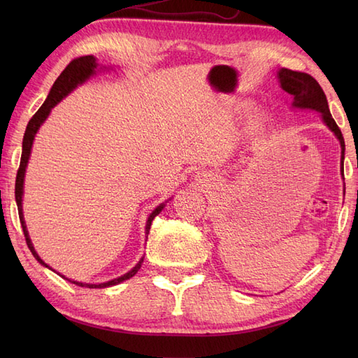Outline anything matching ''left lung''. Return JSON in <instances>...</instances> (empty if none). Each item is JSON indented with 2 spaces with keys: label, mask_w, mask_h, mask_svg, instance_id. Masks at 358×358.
Returning a JSON list of instances; mask_svg holds the SVG:
<instances>
[{
  "label": "left lung",
  "mask_w": 358,
  "mask_h": 358,
  "mask_svg": "<svg viewBox=\"0 0 358 358\" xmlns=\"http://www.w3.org/2000/svg\"><path fill=\"white\" fill-rule=\"evenodd\" d=\"M277 78L280 81V87L292 96L294 109H309V110H315L322 113L323 123L331 129V132H334V135H336L337 140L340 141V148H341L340 172H341V178L345 180V173H343L345 140L337 123L334 121L331 115L328 100H326V95L323 92V89L320 87V85L315 81V78H313L310 75L305 72H295L291 69H285V67L283 69H278Z\"/></svg>",
  "instance_id": "1"
}]
</instances>
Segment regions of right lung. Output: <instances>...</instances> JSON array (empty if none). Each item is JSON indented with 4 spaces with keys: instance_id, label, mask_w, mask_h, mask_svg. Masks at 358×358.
<instances>
[{
    "instance_id": "obj_1",
    "label": "right lung",
    "mask_w": 358,
    "mask_h": 358,
    "mask_svg": "<svg viewBox=\"0 0 358 358\" xmlns=\"http://www.w3.org/2000/svg\"><path fill=\"white\" fill-rule=\"evenodd\" d=\"M100 66L101 69H106V66H100L96 63V58L94 55H86V57H80L77 59H72V62L67 64L66 69L62 72V75L57 78V81L53 83V86L50 89V92L48 95V98H45V101L43 103V106L40 109L36 110L35 115L30 118L29 124L26 127V132H24V138H22V152H21V162H20V169H18V173H17V181H15V200H17V206H18V214H20V222H21V226H22V232H24V237H26V243L27 246L30 249V252H32V255L36 258V262L40 263L41 266H44V268H48L50 271H53L49 264H45L40 255L36 254V250L32 245V240H30L29 237V232H27V226H26V222H24V215H22V194H24V175H26V167H27V163H29V158H30V152H32V144H34V140H35V135L38 132V129L41 127V124L45 121V118L49 117L50 110L55 108V106L63 100L64 96L69 95L73 89H77L78 86H81L83 83L87 81L92 75L96 73L97 67ZM100 71V70H98ZM169 201V200H167ZM166 201V203H167ZM166 203H162L159 206H157L154 210H152V214L148 217V222H146V238H148V234L150 231V224H152V220H154L159 212H162L166 206ZM143 260L144 257L140 258V262L136 263L134 268L126 272L124 275H121L118 278H113V280H109V281H104V283H98V285H92V283H83V281H75V280H71L67 278L64 275H62L63 278L69 280L71 283L77 285V286H81V287H90V289H101V287H110V286H115L118 283H121V281L124 280H129L132 278L136 272H138V269L141 268L143 264ZM57 272V271H53ZM58 273V272H57Z\"/></svg>"
}]
</instances>
